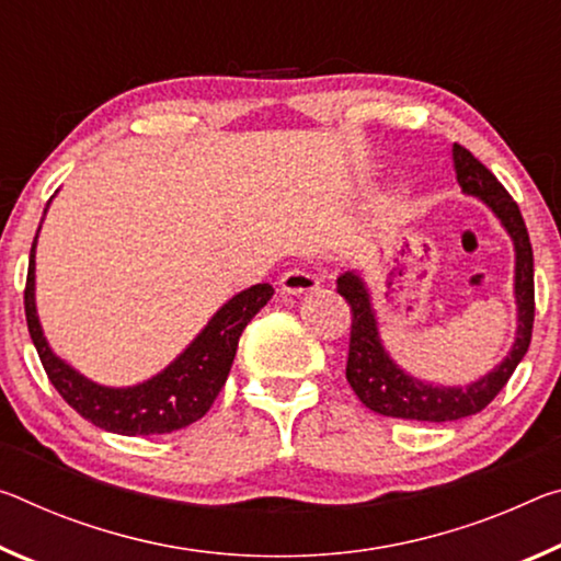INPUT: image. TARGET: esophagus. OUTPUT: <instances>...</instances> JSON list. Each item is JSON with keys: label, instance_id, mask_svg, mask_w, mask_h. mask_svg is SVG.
Masks as SVG:
<instances>
[{"label": "esophagus", "instance_id": "obj_1", "mask_svg": "<svg viewBox=\"0 0 561 561\" xmlns=\"http://www.w3.org/2000/svg\"><path fill=\"white\" fill-rule=\"evenodd\" d=\"M279 284H282L284 291H289V295H301V291L317 289L319 287V279L309 270H301V266H295V270H289V272L282 274Z\"/></svg>", "mask_w": 561, "mask_h": 561}]
</instances>
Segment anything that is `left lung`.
Masks as SVG:
<instances>
[{"mask_svg":"<svg viewBox=\"0 0 561 561\" xmlns=\"http://www.w3.org/2000/svg\"><path fill=\"white\" fill-rule=\"evenodd\" d=\"M455 169L461 190L482 199L504 225L514 239L517 252V270H514V297H517V340L506 359L469 387H432L424 381L404 375L389 359L385 346L379 342L377 319L371 312L369 295L364 289L359 274L344 272L336 279V291L352 307V332L350 354H346V381L371 412L397 416V420L416 422H455L461 416H472L492 402L502 392L506 381L514 375L517 364L529 350L531 327H535V254L527 225L512 194L502 182L469 152L467 147L455 145Z\"/></svg>","mask_w":561,"mask_h":561,"instance_id":"obj_1","label":"left lung"}]
</instances>
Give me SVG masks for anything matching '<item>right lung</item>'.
<instances>
[{
  "label": "right lung",
  "instance_id": "obj_1",
  "mask_svg": "<svg viewBox=\"0 0 561 561\" xmlns=\"http://www.w3.org/2000/svg\"><path fill=\"white\" fill-rule=\"evenodd\" d=\"M34 239L24 287V314L42 367L61 399L100 430L124 437L169 434L202 420L215 404L232 369L239 336L252 317L272 299V284H254L227 301L202 334L169 367L145 385L112 389L84 379L69 364L55 357L44 340L34 307Z\"/></svg>",
  "mask_w": 561,
  "mask_h": 561
}]
</instances>
